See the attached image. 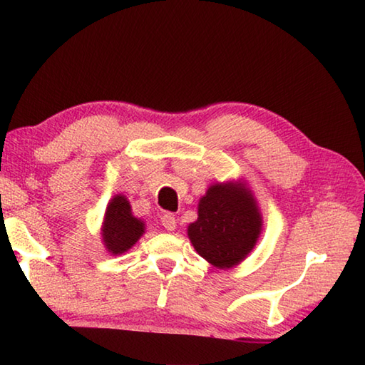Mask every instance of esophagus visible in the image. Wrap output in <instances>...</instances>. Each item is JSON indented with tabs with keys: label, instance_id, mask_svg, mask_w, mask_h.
Instances as JSON below:
<instances>
[{
	"label": "esophagus",
	"instance_id": "34e87169",
	"mask_svg": "<svg viewBox=\"0 0 365 365\" xmlns=\"http://www.w3.org/2000/svg\"><path fill=\"white\" fill-rule=\"evenodd\" d=\"M161 223H163V227H164L165 230L174 231L175 227H177L175 215L170 214V212H165V214H163V217H161Z\"/></svg>",
	"mask_w": 365,
	"mask_h": 365
}]
</instances>
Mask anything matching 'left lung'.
I'll return each mask as SVG.
<instances>
[{
  "instance_id": "8db88e82",
  "label": "left lung",
  "mask_w": 365,
  "mask_h": 365,
  "mask_svg": "<svg viewBox=\"0 0 365 365\" xmlns=\"http://www.w3.org/2000/svg\"><path fill=\"white\" fill-rule=\"evenodd\" d=\"M262 218L254 197L240 185H214L197 207L188 236L197 254L218 268H230L254 249Z\"/></svg>"
}]
</instances>
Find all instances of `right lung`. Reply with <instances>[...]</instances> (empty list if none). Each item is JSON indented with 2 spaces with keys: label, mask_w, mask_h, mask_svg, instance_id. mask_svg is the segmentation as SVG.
<instances>
[{
  "label": "right lung",
  "mask_w": 365,
  "mask_h": 365,
  "mask_svg": "<svg viewBox=\"0 0 365 365\" xmlns=\"http://www.w3.org/2000/svg\"><path fill=\"white\" fill-rule=\"evenodd\" d=\"M143 223L130 214L129 201L115 196L107 207L103 223V242L111 254H123L143 235Z\"/></svg>",
  "instance_id": "1"
}]
</instances>
